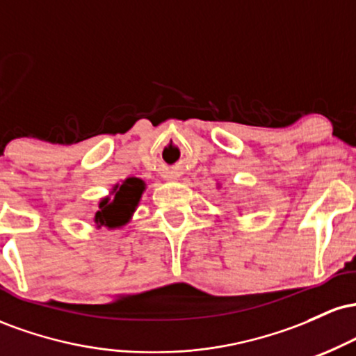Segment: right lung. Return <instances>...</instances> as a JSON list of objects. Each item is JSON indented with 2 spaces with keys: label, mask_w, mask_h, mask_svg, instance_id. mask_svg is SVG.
Returning <instances> with one entry per match:
<instances>
[{
  "label": "right lung",
  "mask_w": 356,
  "mask_h": 356,
  "mask_svg": "<svg viewBox=\"0 0 356 356\" xmlns=\"http://www.w3.org/2000/svg\"><path fill=\"white\" fill-rule=\"evenodd\" d=\"M113 191H115L113 199H104L100 202V211L95 214L97 226H124L140 201V195L144 192V181L130 177Z\"/></svg>",
  "instance_id": "right-lung-1"
}]
</instances>
